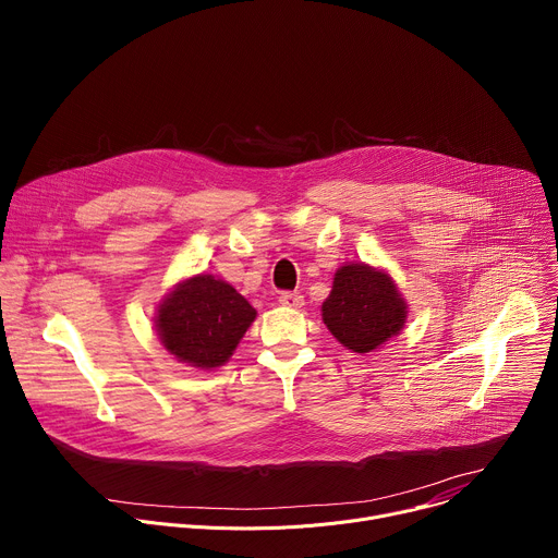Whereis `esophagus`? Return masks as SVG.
<instances>
[{
	"label": "esophagus",
	"mask_w": 558,
	"mask_h": 558,
	"mask_svg": "<svg viewBox=\"0 0 558 558\" xmlns=\"http://www.w3.org/2000/svg\"><path fill=\"white\" fill-rule=\"evenodd\" d=\"M278 302L282 304V306H291V308H300L302 304H304V298L300 295V293H295V291H284V293H280V298H278Z\"/></svg>",
	"instance_id": "esophagus-1"
}]
</instances>
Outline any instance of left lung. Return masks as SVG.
<instances>
[{"label":"left lung","instance_id":"1","mask_svg":"<svg viewBox=\"0 0 558 558\" xmlns=\"http://www.w3.org/2000/svg\"><path fill=\"white\" fill-rule=\"evenodd\" d=\"M407 300L386 271L351 263L336 271L323 320L353 353H371L404 329Z\"/></svg>","mask_w":558,"mask_h":558}]
</instances>
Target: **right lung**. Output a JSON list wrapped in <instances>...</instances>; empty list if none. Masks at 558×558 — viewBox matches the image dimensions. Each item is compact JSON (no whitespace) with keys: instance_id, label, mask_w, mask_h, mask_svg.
Here are the masks:
<instances>
[{"instance_id":"right-lung-1","label":"right lung","mask_w":558,"mask_h":558,"mask_svg":"<svg viewBox=\"0 0 558 558\" xmlns=\"http://www.w3.org/2000/svg\"><path fill=\"white\" fill-rule=\"evenodd\" d=\"M254 320L256 308L231 284L198 274L163 298L154 327L179 362L209 371L231 357Z\"/></svg>"}]
</instances>
